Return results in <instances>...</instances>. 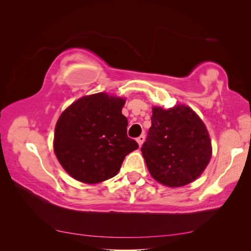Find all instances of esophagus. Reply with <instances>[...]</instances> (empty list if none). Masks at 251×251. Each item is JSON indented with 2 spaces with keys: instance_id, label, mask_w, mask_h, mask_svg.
<instances>
[{
  "instance_id": "obj_1",
  "label": "esophagus",
  "mask_w": 251,
  "mask_h": 251,
  "mask_svg": "<svg viewBox=\"0 0 251 251\" xmlns=\"http://www.w3.org/2000/svg\"><path fill=\"white\" fill-rule=\"evenodd\" d=\"M144 140H146V135H140L139 137L137 138V142H138V144H139V147H141L142 146V143L144 142Z\"/></svg>"
}]
</instances>
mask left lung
I'll list each match as a JSON object with an SVG mask.
<instances>
[{
  "label": "left lung",
  "mask_w": 251,
  "mask_h": 251,
  "mask_svg": "<svg viewBox=\"0 0 251 251\" xmlns=\"http://www.w3.org/2000/svg\"><path fill=\"white\" fill-rule=\"evenodd\" d=\"M151 126L141 151L156 181L170 187L191 183L206 168L211 142L200 117L183 104L153 108Z\"/></svg>",
  "instance_id": "obj_1"
}]
</instances>
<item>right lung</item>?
<instances>
[{"label": "right lung", "mask_w": 251, "mask_h": 251, "mask_svg": "<svg viewBox=\"0 0 251 251\" xmlns=\"http://www.w3.org/2000/svg\"><path fill=\"white\" fill-rule=\"evenodd\" d=\"M126 100L96 93L83 96L59 116L54 133L57 160L71 177L100 183L116 176L125 158L138 149L127 137Z\"/></svg>", "instance_id": "add662e5"}]
</instances>
